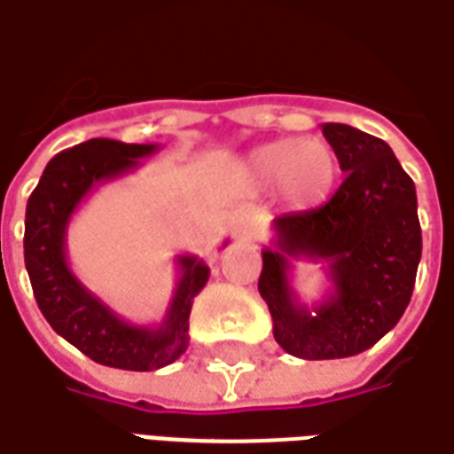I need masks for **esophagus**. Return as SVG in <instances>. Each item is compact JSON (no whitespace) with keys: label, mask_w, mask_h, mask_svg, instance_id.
Returning a JSON list of instances; mask_svg holds the SVG:
<instances>
[{"label":"esophagus","mask_w":454,"mask_h":454,"mask_svg":"<svg viewBox=\"0 0 454 454\" xmlns=\"http://www.w3.org/2000/svg\"><path fill=\"white\" fill-rule=\"evenodd\" d=\"M233 231H236V236H243V239H251V223H248V218L246 215H236L233 218Z\"/></svg>","instance_id":"esophagus-1"}]
</instances>
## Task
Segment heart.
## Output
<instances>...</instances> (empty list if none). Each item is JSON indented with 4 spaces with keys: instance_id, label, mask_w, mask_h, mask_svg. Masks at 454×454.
<instances>
[{
    "instance_id": "obj_1",
    "label": "heart",
    "mask_w": 454,
    "mask_h": 454,
    "mask_svg": "<svg viewBox=\"0 0 454 454\" xmlns=\"http://www.w3.org/2000/svg\"><path fill=\"white\" fill-rule=\"evenodd\" d=\"M246 171L255 186H276L291 208L308 211L331 196L340 163L325 138H280L253 151Z\"/></svg>"
}]
</instances>
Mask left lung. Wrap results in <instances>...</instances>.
<instances>
[{
	"label": "left lung",
	"instance_id": "1",
	"mask_svg": "<svg viewBox=\"0 0 454 454\" xmlns=\"http://www.w3.org/2000/svg\"><path fill=\"white\" fill-rule=\"evenodd\" d=\"M345 178L328 203L273 218L263 248L261 298L276 343L303 360L350 357L368 350L403 317L422 255L415 184L393 149L348 123H323ZM326 266L332 291L305 306L290 286L291 260Z\"/></svg>",
	"mask_w": 454,
	"mask_h": 454
}]
</instances>
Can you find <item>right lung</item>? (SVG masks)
<instances>
[{
	"label": "right lung",
	"mask_w": 454,
	"mask_h": 454,
	"mask_svg": "<svg viewBox=\"0 0 454 454\" xmlns=\"http://www.w3.org/2000/svg\"><path fill=\"white\" fill-rule=\"evenodd\" d=\"M156 151L159 144L89 138L46 163L27 201L24 263L36 305L64 340L106 368L146 372L184 356L191 305L211 276L199 255H176L178 283L166 316L159 325H137L114 313L69 266L67 228L82 201L101 184L131 174Z\"/></svg>",
	"instance_id": "add662e5"
}]
</instances>
